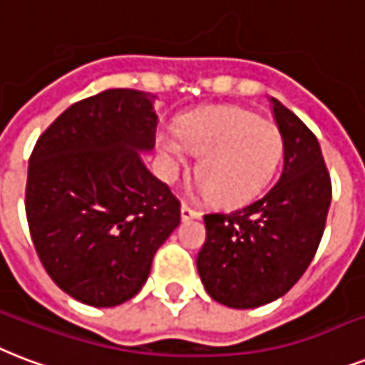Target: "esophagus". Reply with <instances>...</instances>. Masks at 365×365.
I'll return each mask as SVG.
<instances>
[{"label":"esophagus","instance_id":"34e87169","mask_svg":"<svg viewBox=\"0 0 365 365\" xmlns=\"http://www.w3.org/2000/svg\"><path fill=\"white\" fill-rule=\"evenodd\" d=\"M200 211L197 209H192L188 203H182L180 205V217H182V221H188V219H200Z\"/></svg>","mask_w":365,"mask_h":365}]
</instances>
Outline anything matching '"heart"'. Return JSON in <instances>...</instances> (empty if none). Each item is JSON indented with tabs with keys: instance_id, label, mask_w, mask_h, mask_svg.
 Segmentation results:
<instances>
[{
	"instance_id": "b5f03b06",
	"label": "heart",
	"mask_w": 365,
	"mask_h": 365,
	"mask_svg": "<svg viewBox=\"0 0 365 365\" xmlns=\"http://www.w3.org/2000/svg\"><path fill=\"white\" fill-rule=\"evenodd\" d=\"M178 138L158 135L168 179L188 163V150L200 156V192L219 205H240L270 182L284 154V135L274 121L240 106H213L180 118Z\"/></svg>"
}]
</instances>
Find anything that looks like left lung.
Returning <instances> with one entry per match:
<instances>
[{"label":"left lung","instance_id":"8db88e82","mask_svg":"<svg viewBox=\"0 0 365 365\" xmlns=\"http://www.w3.org/2000/svg\"><path fill=\"white\" fill-rule=\"evenodd\" d=\"M284 135V169L262 196L230 213L203 215L197 274L211 299L230 309L272 303L314 259L331 203V179L318 138L272 98Z\"/></svg>","mask_w":365,"mask_h":365}]
</instances>
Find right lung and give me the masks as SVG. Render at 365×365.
Wrapping results in <instances>:
<instances>
[{"label": "right lung", "instance_id": "add662e5", "mask_svg": "<svg viewBox=\"0 0 365 365\" xmlns=\"http://www.w3.org/2000/svg\"><path fill=\"white\" fill-rule=\"evenodd\" d=\"M156 125L148 95L108 89L64 110L34 146L24 202L34 247L80 303L135 297L179 227L180 202L138 156L154 148Z\"/></svg>", "mask_w": 365, "mask_h": 365}]
</instances>
